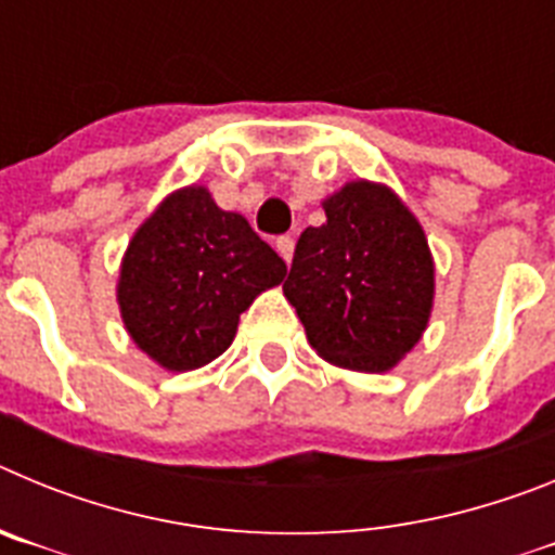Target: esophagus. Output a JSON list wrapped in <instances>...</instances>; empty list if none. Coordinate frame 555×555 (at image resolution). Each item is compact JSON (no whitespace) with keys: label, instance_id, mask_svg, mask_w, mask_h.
Masks as SVG:
<instances>
[{"label":"esophagus","instance_id":"1","mask_svg":"<svg viewBox=\"0 0 555 555\" xmlns=\"http://www.w3.org/2000/svg\"><path fill=\"white\" fill-rule=\"evenodd\" d=\"M274 249L281 253L283 261L292 263V255H294V238H292V235H281V238L274 242Z\"/></svg>","mask_w":555,"mask_h":555}]
</instances>
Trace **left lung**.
<instances>
[{
	"label": "left lung",
	"instance_id": "left-lung-1",
	"mask_svg": "<svg viewBox=\"0 0 555 555\" xmlns=\"http://www.w3.org/2000/svg\"><path fill=\"white\" fill-rule=\"evenodd\" d=\"M325 224L302 230L283 294L327 364L389 372L434 311V255L420 219L384 183L350 180L322 199Z\"/></svg>",
	"mask_w": 555,
	"mask_h": 555
}]
</instances>
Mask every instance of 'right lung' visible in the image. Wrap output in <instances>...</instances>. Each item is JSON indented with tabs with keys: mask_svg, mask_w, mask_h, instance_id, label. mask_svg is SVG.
I'll return each mask as SVG.
<instances>
[{
	"mask_svg": "<svg viewBox=\"0 0 555 555\" xmlns=\"http://www.w3.org/2000/svg\"><path fill=\"white\" fill-rule=\"evenodd\" d=\"M286 263L205 185H185L132 233L116 283L121 322L141 352L169 372L210 364L235 338L238 317Z\"/></svg>",
	"mask_w": 555,
	"mask_h": 555,
	"instance_id": "add662e5",
	"label": "right lung"
}]
</instances>
